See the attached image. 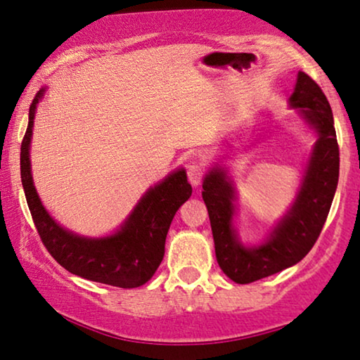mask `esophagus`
Instances as JSON below:
<instances>
[{"label": "esophagus", "instance_id": "obj_1", "mask_svg": "<svg viewBox=\"0 0 360 360\" xmlns=\"http://www.w3.org/2000/svg\"><path fill=\"white\" fill-rule=\"evenodd\" d=\"M205 176V168L200 163H192L187 168V178L192 186H199Z\"/></svg>", "mask_w": 360, "mask_h": 360}]
</instances>
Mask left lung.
<instances>
[{"label":"left lung","mask_w":360,"mask_h":360,"mask_svg":"<svg viewBox=\"0 0 360 360\" xmlns=\"http://www.w3.org/2000/svg\"><path fill=\"white\" fill-rule=\"evenodd\" d=\"M290 105L300 109L303 117L316 129L318 140L295 204L269 240L256 248H245L238 241L231 226L235 192L224 169H212L202 186L217 262L236 283L264 279L302 261L316 243L330 214L339 178V146L331 105L315 79L303 72L298 73Z\"/></svg>","instance_id":"8db88e82"}]
</instances>
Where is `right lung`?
Masks as SVG:
<instances>
[{"label": "right lung", "instance_id": "right-lung-1", "mask_svg": "<svg viewBox=\"0 0 360 360\" xmlns=\"http://www.w3.org/2000/svg\"><path fill=\"white\" fill-rule=\"evenodd\" d=\"M42 94L44 91H39L30 104L27 130L21 143V181L40 240L53 259L75 276L122 288L143 285L163 261L166 235L174 214L192 194L186 173L176 171L146 192L122 229L112 236L91 240L63 230L44 209L30 174L29 143L35 105Z\"/></svg>", "mask_w": 360, "mask_h": 360}]
</instances>
